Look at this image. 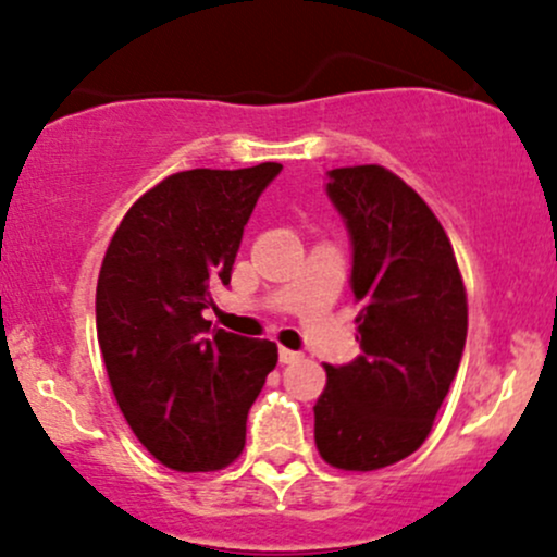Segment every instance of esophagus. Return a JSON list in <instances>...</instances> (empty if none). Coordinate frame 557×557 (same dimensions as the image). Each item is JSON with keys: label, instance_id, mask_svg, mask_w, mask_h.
<instances>
[{"label": "esophagus", "instance_id": "34e87169", "mask_svg": "<svg viewBox=\"0 0 557 557\" xmlns=\"http://www.w3.org/2000/svg\"><path fill=\"white\" fill-rule=\"evenodd\" d=\"M302 358L300 350H292V348H278V361L281 363H297Z\"/></svg>", "mask_w": 557, "mask_h": 557}]
</instances>
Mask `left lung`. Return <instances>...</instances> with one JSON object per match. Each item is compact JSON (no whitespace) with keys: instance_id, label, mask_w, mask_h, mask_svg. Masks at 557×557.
<instances>
[{"instance_id":"8db88e82","label":"left lung","mask_w":557,"mask_h":557,"mask_svg":"<svg viewBox=\"0 0 557 557\" xmlns=\"http://www.w3.org/2000/svg\"><path fill=\"white\" fill-rule=\"evenodd\" d=\"M329 199L352 238L361 356L326 367L315 448L337 470L369 472L414 454L433 430L468 337V292L444 225L380 164L329 172Z\"/></svg>"}]
</instances>
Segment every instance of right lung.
I'll return each instance as SVG.
<instances>
[{"mask_svg":"<svg viewBox=\"0 0 557 557\" xmlns=\"http://www.w3.org/2000/svg\"><path fill=\"white\" fill-rule=\"evenodd\" d=\"M281 172L185 170L127 209L95 295L98 343L119 409L143 446L181 472L228 468L249 406L278 361L271 339L212 329L201 310L231 284L257 196Z\"/></svg>","mask_w":557,"mask_h":557,"instance_id":"right-lung-1","label":"right lung"}]
</instances>
